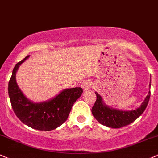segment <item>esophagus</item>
<instances>
[{"label": "esophagus", "mask_w": 158, "mask_h": 158, "mask_svg": "<svg viewBox=\"0 0 158 158\" xmlns=\"http://www.w3.org/2000/svg\"><path fill=\"white\" fill-rule=\"evenodd\" d=\"M91 87V83L88 81H83L82 83V88L84 91H89Z\"/></svg>", "instance_id": "esophagus-1"}]
</instances>
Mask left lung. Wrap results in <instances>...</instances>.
<instances>
[{
    "label": "left lung",
    "instance_id": "obj_1",
    "mask_svg": "<svg viewBox=\"0 0 158 158\" xmlns=\"http://www.w3.org/2000/svg\"><path fill=\"white\" fill-rule=\"evenodd\" d=\"M151 86V80L149 89ZM97 100L91 109V113L94 118L102 125L111 128H120L131 124L143 114L147 108L150 97V91L141 106L131 110H122L114 108L105 103L102 97L95 91Z\"/></svg>",
    "mask_w": 158,
    "mask_h": 158
}]
</instances>
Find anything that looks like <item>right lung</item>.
<instances>
[{"mask_svg": "<svg viewBox=\"0 0 158 158\" xmlns=\"http://www.w3.org/2000/svg\"><path fill=\"white\" fill-rule=\"evenodd\" d=\"M29 56L18 62L12 71L8 88L11 106L15 115L25 125L42 131L55 130L67 121L73 104L82 94L83 89H65L50 100L33 102L23 94L16 81L19 66Z\"/></svg>", "mask_w": 158, "mask_h": 158, "instance_id": "add662e5", "label": "right lung"}]
</instances>
